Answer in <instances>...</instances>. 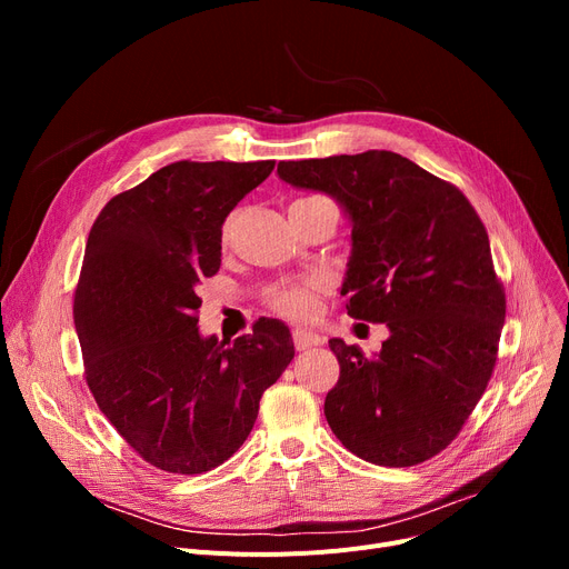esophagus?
<instances>
[{"label":"esophagus","instance_id":"obj_1","mask_svg":"<svg viewBox=\"0 0 569 569\" xmlns=\"http://www.w3.org/2000/svg\"><path fill=\"white\" fill-rule=\"evenodd\" d=\"M292 343L295 350H309L313 346H320V337L311 330H292Z\"/></svg>","mask_w":569,"mask_h":569}]
</instances>
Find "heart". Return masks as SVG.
<instances>
[{
    "label": "heart",
    "mask_w": 569,
    "mask_h": 569,
    "mask_svg": "<svg viewBox=\"0 0 569 569\" xmlns=\"http://www.w3.org/2000/svg\"><path fill=\"white\" fill-rule=\"evenodd\" d=\"M318 279H309L305 283H290L281 286L269 292V307L279 311L281 316L302 320L309 318L316 309V290H318Z\"/></svg>",
    "instance_id": "1"
}]
</instances>
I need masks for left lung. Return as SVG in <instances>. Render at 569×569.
Returning <instances> with one entry per match:
<instances>
[{"instance_id":"8db88e82","label":"left lung","mask_w":569,"mask_h":569,"mask_svg":"<svg viewBox=\"0 0 569 569\" xmlns=\"http://www.w3.org/2000/svg\"><path fill=\"white\" fill-rule=\"evenodd\" d=\"M277 172L346 207L348 316L390 327L376 357L330 339L341 373L325 397L327 425L346 450L378 466L436 457L459 436L498 360L505 288L482 219L455 184L385 149L281 161Z\"/></svg>"}]
</instances>
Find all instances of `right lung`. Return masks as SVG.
I'll list each match as a JSON object with an SVG mask.
<instances>
[{"label":"right lung","mask_w":569,"mask_h":569,"mask_svg":"<svg viewBox=\"0 0 569 569\" xmlns=\"http://www.w3.org/2000/svg\"><path fill=\"white\" fill-rule=\"evenodd\" d=\"M274 161H177L106 202L73 297L84 380L147 463L200 475L249 438L258 403L290 365L274 318L234 341L202 339L196 288L221 267V226Z\"/></svg>","instance_id":"right-lung-1"}]
</instances>
